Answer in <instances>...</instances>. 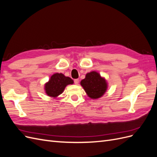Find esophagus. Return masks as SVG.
<instances>
[{
	"instance_id": "esophagus-1",
	"label": "esophagus",
	"mask_w": 157,
	"mask_h": 157,
	"mask_svg": "<svg viewBox=\"0 0 157 157\" xmlns=\"http://www.w3.org/2000/svg\"><path fill=\"white\" fill-rule=\"evenodd\" d=\"M74 82L75 84H78L79 82V80L78 79H75L74 80Z\"/></svg>"
}]
</instances>
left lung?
Listing matches in <instances>:
<instances>
[{
	"label": "left lung",
	"mask_w": 157,
	"mask_h": 157,
	"mask_svg": "<svg viewBox=\"0 0 157 157\" xmlns=\"http://www.w3.org/2000/svg\"><path fill=\"white\" fill-rule=\"evenodd\" d=\"M88 96L91 99H98L105 93L107 89L106 80L101 77L96 71H92L86 75L80 82Z\"/></svg>",
	"instance_id": "8db88e82"
}]
</instances>
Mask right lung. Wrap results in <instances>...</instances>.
Listing matches in <instances>:
<instances>
[{"mask_svg": "<svg viewBox=\"0 0 157 157\" xmlns=\"http://www.w3.org/2000/svg\"><path fill=\"white\" fill-rule=\"evenodd\" d=\"M73 80L65 77L62 73H55L51 76L48 82L44 85L46 94L52 98H56L62 94L65 88L69 84H73Z\"/></svg>", "mask_w": 157, "mask_h": 157, "instance_id": "right-lung-1", "label": "right lung"}]
</instances>
